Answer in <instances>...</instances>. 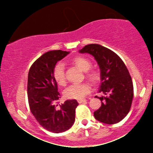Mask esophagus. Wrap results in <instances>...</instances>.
I'll return each mask as SVG.
<instances>
[{
  "mask_svg": "<svg viewBox=\"0 0 153 153\" xmlns=\"http://www.w3.org/2000/svg\"><path fill=\"white\" fill-rule=\"evenodd\" d=\"M85 101H86V100H85V99H78V102L79 103H81L82 102H85Z\"/></svg>",
  "mask_w": 153,
  "mask_h": 153,
  "instance_id": "obj_1",
  "label": "esophagus"
}]
</instances>
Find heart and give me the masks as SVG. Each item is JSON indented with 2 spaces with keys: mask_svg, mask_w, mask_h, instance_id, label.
<instances>
[{
  "mask_svg": "<svg viewBox=\"0 0 153 153\" xmlns=\"http://www.w3.org/2000/svg\"><path fill=\"white\" fill-rule=\"evenodd\" d=\"M73 62L80 68L82 71L86 72L85 76L94 83H96L100 80V74L96 71H89L91 67V62L89 59L84 57H76L73 59ZM54 78L56 82L60 85H65L66 83L65 67L62 63H57L53 71ZM90 85L86 82L80 84H73L65 90L64 94L68 99H81L85 98L90 93Z\"/></svg>",
  "mask_w": 153,
  "mask_h": 153,
  "instance_id": "heart-1",
  "label": "heart"
}]
</instances>
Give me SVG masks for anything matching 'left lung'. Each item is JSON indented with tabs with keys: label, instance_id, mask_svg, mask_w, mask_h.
<instances>
[{
	"label": "left lung",
	"instance_id": "8db88e82",
	"mask_svg": "<svg viewBox=\"0 0 153 153\" xmlns=\"http://www.w3.org/2000/svg\"><path fill=\"white\" fill-rule=\"evenodd\" d=\"M79 52L94 56L101 71L99 92L105 96L98 97L101 106L94 112V117L104 124H117L129 113L134 96L132 80L127 67L115 52L100 45H85Z\"/></svg>",
	"mask_w": 153,
	"mask_h": 153
}]
</instances>
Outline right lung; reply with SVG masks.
Masks as SVG:
<instances>
[{
  "instance_id": "right-lung-1",
  "label": "right lung",
  "mask_w": 153,
  "mask_h": 153,
  "mask_svg": "<svg viewBox=\"0 0 153 153\" xmlns=\"http://www.w3.org/2000/svg\"><path fill=\"white\" fill-rule=\"evenodd\" d=\"M69 52L49 51L33 63L28 74L27 95L29 108L42 127L53 133L69 129L75 119L76 100L59 103L60 94L53 75L55 65Z\"/></svg>"
}]
</instances>
